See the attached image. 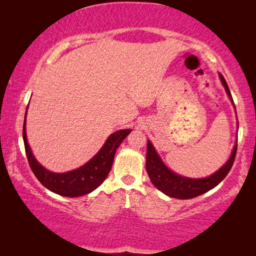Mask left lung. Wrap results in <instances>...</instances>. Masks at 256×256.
Wrapping results in <instances>:
<instances>
[{
	"label": "left lung",
	"instance_id": "8db88e82",
	"mask_svg": "<svg viewBox=\"0 0 256 256\" xmlns=\"http://www.w3.org/2000/svg\"><path fill=\"white\" fill-rule=\"evenodd\" d=\"M220 79H222V82L224 86V89H226L228 96L230 97L232 102H234L227 82L222 74H220ZM236 152L237 144L234 146L230 158H229L226 164H224L218 172H214V175L206 177V178L193 180L176 175L175 172L168 170L164 166V164L162 162V159L159 158L157 152H156L154 146L151 144L150 141H148V144H146V168L150 177V180L152 182V184L159 190H162V193L170 198H183L184 200V198H192L198 196L201 194L208 192V190H210L211 188H216L227 176L229 170H232V164L235 162Z\"/></svg>",
	"mask_w": 256,
	"mask_h": 256
}]
</instances>
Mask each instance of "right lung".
Listing matches in <instances>:
<instances>
[{"label":"right lung","instance_id":"add662e5","mask_svg":"<svg viewBox=\"0 0 256 256\" xmlns=\"http://www.w3.org/2000/svg\"><path fill=\"white\" fill-rule=\"evenodd\" d=\"M130 132H131V130H120V131L112 133L107 138L106 144H104L100 151L90 162L76 170L63 172V174L48 172L34 159L27 142L24 123L22 136L29 166L34 176L37 177V180L52 192L63 196L76 198L92 192L106 180L107 175L110 174L112 170L116 150L124 138L128 136Z\"/></svg>","mask_w":256,"mask_h":256}]
</instances>
